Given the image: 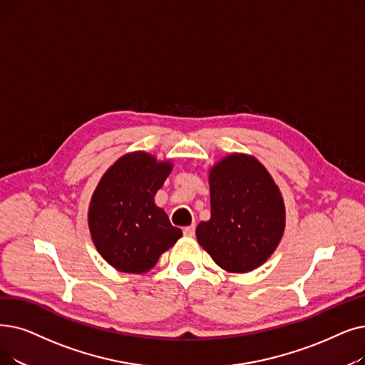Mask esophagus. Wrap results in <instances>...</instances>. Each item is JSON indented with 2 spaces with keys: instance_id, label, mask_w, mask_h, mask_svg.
<instances>
[{
  "instance_id": "1",
  "label": "esophagus",
  "mask_w": 365,
  "mask_h": 365,
  "mask_svg": "<svg viewBox=\"0 0 365 365\" xmlns=\"http://www.w3.org/2000/svg\"><path fill=\"white\" fill-rule=\"evenodd\" d=\"M183 234H185L186 237H194V234H195V225L185 227V228H183Z\"/></svg>"
}]
</instances>
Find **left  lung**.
<instances>
[{
	"label": "left lung",
	"instance_id": "obj_1",
	"mask_svg": "<svg viewBox=\"0 0 365 365\" xmlns=\"http://www.w3.org/2000/svg\"><path fill=\"white\" fill-rule=\"evenodd\" d=\"M210 219L200 222L197 240L228 273H247L277 249L287 222L272 174L246 153L224 156L209 170Z\"/></svg>",
	"mask_w": 365,
	"mask_h": 365
}]
</instances>
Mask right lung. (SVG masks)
I'll use <instances>...</instances> for the list:
<instances>
[{"label": "right lung", "instance_id": "1", "mask_svg": "<svg viewBox=\"0 0 365 365\" xmlns=\"http://www.w3.org/2000/svg\"><path fill=\"white\" fill-rule=\"evenodd\" d=\"M173 163L135 150L130 152L103 174L92 194L88 225L100 255L122 273L149 272L182 237L173 227L155 195Z\"/></svg>", "mask_w": 365, "mask_h": 365}]
</instances>
